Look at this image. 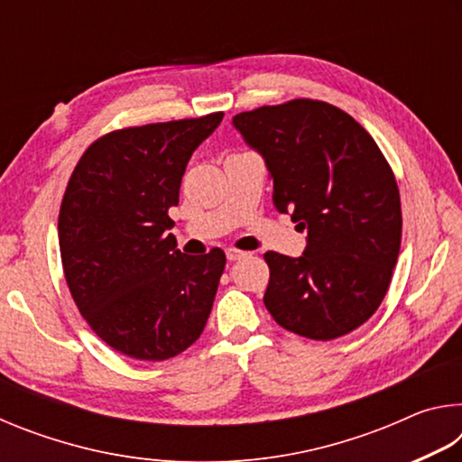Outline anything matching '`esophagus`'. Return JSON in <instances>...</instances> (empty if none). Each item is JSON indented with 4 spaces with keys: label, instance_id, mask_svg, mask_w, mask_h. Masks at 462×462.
<instances>
[{
    "label": "esophagus",
    "instance_id": "1",
    "mask_svg": "<svg viewBox=\"0 0 462 462\" xmlns=\"http://www.w3.org/2000/svg\"><path fill=\"white\" fill-rule=\"evenodd\" d=\"M248 253H245V250H236V248H228L226 250V256H228V261H240L245 259Z\"/></svg>",
    "mask_w": 462,
    "mask_h": 462
}]
</instances>
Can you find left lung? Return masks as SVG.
I'll return each instance as SVG.
<instances>
[{"label":"left lung","instance_id":"1","mask_svg":"<svg viewBox=\"0 0 462 462\" xmlns=\"http://www.w3.org/2000/svg\"><path fill=\"white\" fill-rule=\"evenodd\" d=\"M232 124L264 159L275 208L308 232L297 259L264 254L269 314L311 340L356 330L381 306L402 245L400 189L377 143L316 99L256 107Z\"/></svg>","mask_w":462,"mask_h":462}]
</instances>
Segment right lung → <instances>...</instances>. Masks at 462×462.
<instances>
[{
  "label": "right lung",
  "mask_w": 462,
  "mask_h": 462,
  "mask_svg": "<svg viewBox=\"0 0 462 462\" xmlns=\"http://www.w3.org/2000/svg\"><path fill=\"white\" fill-rule=\"evenodd\" d=\"M222 112L146 124L97 138L77 162L59 214L65 279L81 316L107 346L165 361L206 328L226 267L222 248H177L169 208L187 162Z\"/></svg>",
  "instance_id": "add662e5"
}]
</instances>
